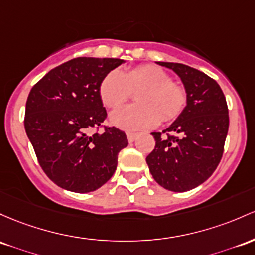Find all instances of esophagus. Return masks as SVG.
Listing matches in <instances>:
<instances>
[{
    "label": "esophagus",
    "mask_w": 255,
    "mask_h": 255,
    "mask_svg": "<svg viewBox=\"0 0 255 255\" xmlns=\"http://www.w3.org/2000/svg\"><path fill=\"white\" fill-rule=\"evenodd\" d=\"M136 136H138V134H136V133H132V132L127 133V138H128V141H129V142H133L134 140H135Z\"/></svg>",
    "instance_id": "esophagus-1"
}]
</instances>
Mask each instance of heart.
<instances>
[{"instance_id": "heart-1", "label": "heart", "mask_w": 255, "mask_h": 255, "mask_svg": "<svg viewBox=\"0 0 255 255\" xmlns=\"http://www.w3.org/2000/svg\"><path fill=\"white\" fill-rule=\"evenodd\" d=\"M132 91L138 104L125 106L111 115V122L123 129H147L161 119L172 121L183 113L187 102L185 88L172 81L159 66L139 65L127 71L114 70L106 74L99 86L102 102L109 109L122 106Z\"/></svg>"}]
</instances>
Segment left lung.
Listing matches in <instances>:
<instances>
[{"label": "left lung", "instance_id": "1", "mask_svg": "<svg viewBox=\"0 0 255 255\" xmlns=\"http://www.w3.org/2000/svg\"><path fill=\"white\" fill-rule=\"evenodd\" d=\"M157 64L179 75L187 102L167 129L152 133L156 145L146 162L162 187L189 191L211 177L223 157L229 129L228 104L220 86L200 70L179 63Z\"/></svg>", "mask_w": 255, "mask_h": 255}]
</instances>
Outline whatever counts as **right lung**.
<instances>
[{"label": "right lung", "mask_w": 255, "mask_h": 255, "mask_svg": "<svg viewBox=\"0 0 255 255\" xmlns=\"http://www.w3.org/2000/svg\"><path fill=\"white\" fill-rule=\"evenodd\" d=\"M122 63L75 58L50 70L30 91L24 119L27 138L41 168L63 189H99L114 175L119 152L128 145L125 132L103 125L108 114L99 94L105 75ZM99 128L105 132H98Z\"/></svg>", "instance_id": "right-lung-1"}]
</instances>
